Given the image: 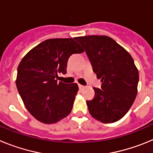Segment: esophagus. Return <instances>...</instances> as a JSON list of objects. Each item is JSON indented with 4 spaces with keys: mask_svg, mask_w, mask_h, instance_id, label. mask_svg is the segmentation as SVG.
Masks as SVG:
<instances>
[{
    "mask_svg": "<svg viewBox=\"0 0 153 153\" xmlns=\"http://www.w3.org/2000/svg\"><path fill=\"white\" fill-rule=\"evenodd\" d=\"M78 86H79V90H83V89L85 88V86H83V85H81V84H78Z\"/></svg>",
    "mask_w": 153,
    "mask_h": 153,
    "instance_id": "obj_1",
    "label": "esophagus"
}]
</instances>
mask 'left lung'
Instances as JSON below:
<instances>
[{
	"label": "left lung",
	"mask_w": 153,
	"mask_h": 153,
	"mask_svg": "<svg viewBox=\"0 0 153 153\" xmlns=\"http://www.w3.org/2000/svg\"><path fill=\"white\" fill-rule=\"evenodd\" d=\"M84 48L93 72L102 82L86 101L90 115L103 123L117 122L126 114L137 94L139 72L123 47L107 36L75 37Z\"/></svg>",
	"instance_id": "8db88e82"
}]
</instances>
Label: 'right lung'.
<instances>
[{"label":"right lung","mask_w":153,"mask_h":153,"mask_svg":"<svg viewBox=\"0 0 153 153\" xmlns=\"http://www.w3.org/2000/svg\"><path fill=\"white\" fill-rule=\"evenodd\" d=\"M83 49L73 38L48 39L24 56L17 68V90L35 119L46 124L57 123L72 110L76 83L58 82V74L67 73L68 59Z\"/></svg>","instance_id":"right-lung-1"}]
</instances>
